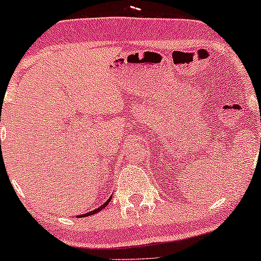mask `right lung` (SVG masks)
I'll use <instances>...</instances> for the list:
<instances>
[{
    "label": "right lung",
    "instance_id": "right-lung-1",
    "mask_svg": "<svg viewBox=\"0 0 261 261\" xmlns=\"http://www.w3.org/2000/svg\"><path fill=\"white\" fill-rule=\"evenodd\" d=\"M111 198H112V197H110V198L109 199H107V201L106 202H105V203L103 204H101V206H99L98 207V208H96V210H93V211H91V212H88V213H84V215H80V216H78V217H86V216H91V215H94V213H97V212H99V211H101V210H103L105 208V207H106L107 206V204H109V202L110 201H111Z\"/></svg>",
    "mask_w": 261,
    "mask_h": 261
}]
</instances>
